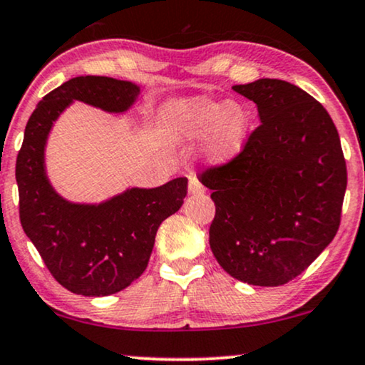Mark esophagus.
<instances>
[{"label":"esophagus","mask_w":365,"mask_h":365,"mask_svg":"<svg viewBox=\"0 0 365 365\" xmlns=\"http://www.w3.org/2000/svg\"><path fill=\"white\" fill-rule=\"evenodd\" d=\"M205 186L196 178H191V181H189V194H205Z\"/></svg>","instance_id":"obj_1"}]
</instances>
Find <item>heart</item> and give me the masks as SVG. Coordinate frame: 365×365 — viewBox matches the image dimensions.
<instances>
[{
	"instance_id": "obj_1",
	"label": "heart",
	"mask_w": 365,
	"mask_h": 365,
	"mask_svg": "<svg viewBox=\"0 0 365 365\" xmlns=\"http://www.w3.org/2000/svg\"><path fill=\"white\" fill-rule=\"evenodd\" d=\"M160 122L178 142L194 144L207 139L206 159L216 165L235 159L248 135V115L243 108L206 97L179 98L165 103Z\"/></svg>"
}]
</instances>
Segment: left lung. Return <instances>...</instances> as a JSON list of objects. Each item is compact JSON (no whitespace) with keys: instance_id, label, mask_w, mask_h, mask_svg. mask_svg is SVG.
<instances>
[{"instance_id":"1","label":"left lung","mask_w":365,"mask_h":365,"mask_svg":"<svg viewBox=\"0 0 365 365\" xmlns=\"http://www.w3.org/2000/svg\"><path fill=\"white\" fill-rule=\"evenodd\" d=\"M257 103L262 124L230 163L201 182L216 205L211 252L236 280L285 285L337 235L347 168L329 112L285 80L235 85Z\"/></svg>"}]
</instances>
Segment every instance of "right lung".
Segmentation results:
<instances>
[{
    "instance_id": "obj_1",
    "label": "right lung",
    "mask_w": 365,
    "mask_h": 365,
    "mask_svg": "<svg viewBox=\"0 0 365 365\" xmlns=\"http://www.w3.org/2000/svg\"><path fill=\"white\" fill-rule=\"evenodd\" d=\"M139 92L125 80L75 77L45 96L28 119L16 159L20 221L55 280L77 295H112L137 280L148 268L160 223L187 194V179L176 178L153 189L130 187L101 205H78L63 200L46 178V139L70 103L122 113Z\"/></svg>"
}]
</instances>
